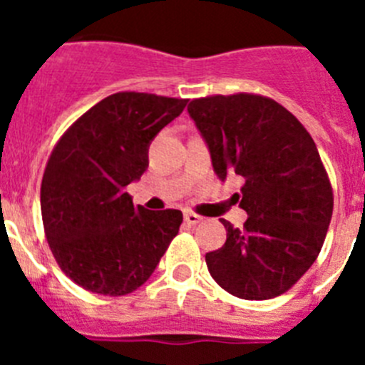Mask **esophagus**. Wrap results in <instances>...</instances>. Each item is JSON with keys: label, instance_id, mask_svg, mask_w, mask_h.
<instances>
[{"label": "esophagus", "instance_id": "esophagus-1", "mask_svg": "<svg viewBox=\"0 0 365 365\" xmlns=\"http://www.w3.org/2000/svg\"><path fill=\"white\" fill-rule=\"evenodd\" d=\"M201 215H197V214H193V212H185V221L188 222V225H197V222H201Z\"/></svg>", "mask_w": 365, "mask_h": 365}]
</instances>
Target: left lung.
Masks as SVG:
<instances>
[{"label":"left lung","instance_id":"1","mask_svg":"<svg viewBox=\"0 0 365 365\" xmlns=\"http://www.w3.org/2000/svg\"><path fill=\"white\" fill-rule=\"evenodd\" d=\"M188 115L221 180L240 177L235 193L248 214L243 228L227 219V241L206 254L212 278L243 299L289 291L318 257L333 215V190L307 130L265 96L192 100Z\"/></svg>","mask_w":365,"mask_h":365}]
</instances>
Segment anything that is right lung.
<instances>
[{
    "mask_svg": "<svg viewBox=\"0 0 365 365\" xmlns=\"http://www.w3.org/2000/svg\"><path fill=\"white\" fill-rule=\"evenodd\" d=\"M188 100L115 93L66 131L41 180V219L60 269L86 291L124 296L148 282L179 232L180 210L135 206L157 133Z\"/></svg>",
    "mask_w": 365,
    "mask_h": 365,
    "instance_id": "1",
    "label": "right lung"
}]
</instances>
